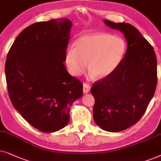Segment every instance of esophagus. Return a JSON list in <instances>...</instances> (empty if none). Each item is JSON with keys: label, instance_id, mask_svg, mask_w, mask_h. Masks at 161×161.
<instances>
[{"label": "esophagus", "instance_id": "34e87169", "mask_svg": "<svg viewBox=\"0 0 161 161\" xmlns=\"http://www.w3.org/2000/svg\"><path fill=\"white\" fill-rule=\"evenodd\" d=\"M90 91H91V86L89 85H87V83H85L83 85V92H84V93H89Z\"/></svg>", "mask_w": 161, "mask_h": 161}]
</instances>
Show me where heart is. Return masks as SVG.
Instances as JSON below:
<instances>
[{"instance_id":"heart-1","label":"heart","mask_w":161,"mask_h":161,"mask_svg":"<svg viewBox=\"0 0 161 161\" xmlns=\"http://www.w3.org/2000/svg\"><path fill=\"white\" fill-rule=\"evenodd\" d=\"M126 44L122 38L105 33L86 34L78 38L74 47L69 48L65 63L70 74L79 76L85 71L88 61L90 76H108L123 59Z\"/></svg>"}]
</instances>
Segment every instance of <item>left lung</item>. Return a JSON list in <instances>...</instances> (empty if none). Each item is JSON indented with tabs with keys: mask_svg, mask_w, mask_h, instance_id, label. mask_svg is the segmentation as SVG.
I'll use <instances>...</instances> for the list:
<instances>
[{
	"mask_svg": "<svg viewBox=\"0 0 161 161\" xmlns=\"http://www.w3.org/2000/svg\"><path fill=\"white\" fill-rule=\"evenodd\" d=\"M127 42L125 56L108 76L93 83V119L102 130L120 132L138 122L157 86V58L150 43L130 23L104 20Z\"/></svg>",
	"mask_w": 161,
	"mask_h": 161,
	"instance_id": "obj_1",
	"label": "left lung"
}]
</instances>
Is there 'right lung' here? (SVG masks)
Segmentation results:
<instances>
[{
  "instance_id": "obj_1",
  "label": "right lung",
  "mask_w": 161,
  "mask_h": 161,
  "mask_svg": "<svg viewBox=\"0 0 161 161\" xmlns=\"http://www.w3.org/2000/svg\"><path fill=\"white\" fill-rule=\"evenodd\" d=\"M71 26L67 18L34 23L20 32L6 57L11 102L25 121L43 132L65 127L70 107L83 93L82 83L64 65Z\"/></svg>"
}]
</instances>
